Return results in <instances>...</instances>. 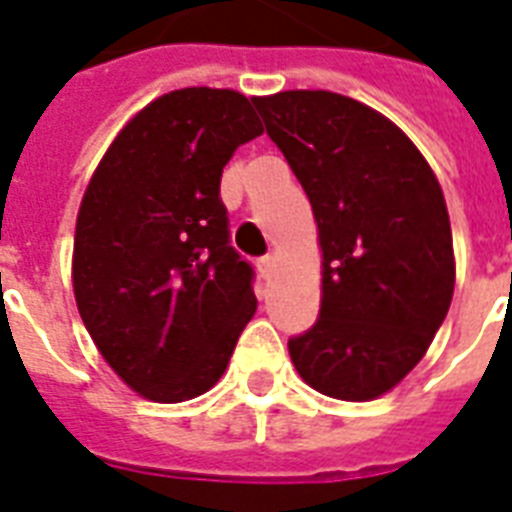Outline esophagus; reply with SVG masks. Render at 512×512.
<instances>
[{
  "label": "esophagus",
  "mask_w": 512,
  "mask_h": 512,
  "mask_svg": "<svg viewBox=\"0 0 512 512\" xmlns=\"http://www.w3.org/2000/svg\"><path fill=\"white\" fill-rule=\"evenodd\" d=\"M257 271H260V276H263V279H271L273 271H276V257L273 255L263 257V260L257 263Z\"/></svg>",
  "instance_id": "34e87169"
}]
</instances>
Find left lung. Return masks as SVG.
Returning <instances> with one entry per match:
<instances>
[{
	"instance_id": "left-lung-1",
	"label": "left lung",
	"mask_w": 512,
	"mask_h": 512,
	"mask_svg": "<svg viewBox=\"0 0 512 512\" xmlns=\"http://www.w3.org/2000/svg\"><path fill=\"white\" fill-rule=\"evenodd\" d=\"M319 228L321 311L289 340L297 374L372 401L420 364L454 295L452 225L420 148L380 111L329 90L255 100Z\"/></svg>"
}]
</instances>
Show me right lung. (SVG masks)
<instances>
[{
    "instance_id": "add662e5",
    "label": "right lung",
    "mask_w": 512,
    "mask_h": 512,
    "mask_svg": "<svg viewBox=\"0 0 512 512\" xmlns=\"http://www.w3.org/2000/svg\"><path fill=\"white\" fill-rule=\"evenodd\" d=\"M255 98L185 87L124 124L79 204L71 281L84 327L127 388L156 404L207 393L255 316L228 244L220 175L263 135Z\"/></svg>"
}]
</instances>
